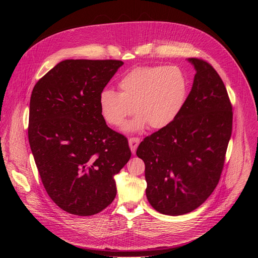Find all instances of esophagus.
<instances>
[{"label":"esophagus","instance_id":"1","mask_svg":"<svg viewBox=\"0 0 258 258\" xmlns=\"http://www.w3.org/2000/svg\"><path fill=\"white\" fill-rule=\"evenodd\" d=\"M139 144H140L139 138H130L129 139V146H130V150H131L132 154H136V151H137Z\"/></svg>","mask_w":258,"mask_h":258}]
</instances>
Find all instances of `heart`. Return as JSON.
<instances>
[{
    "label": "heart",
    "mask_w": 258,
    "mask_h": 258,
    "mask_svg": "<svg viewBox=\"0 0 258 258\" xmlns=\"http://www.w3.org/2000/svg\"><path fill=\"white\" fill-rule=\"evenodd\" d=\"M119 93L105 89L99 97L102 118L112 127H120L134 113L136 118L126 130L140 131L147 124L161 129L182 111L188 95V81L177 67H142L131 70L118 82Z\"/></svg>",
    "instance_id": "1"
}]
</instances>
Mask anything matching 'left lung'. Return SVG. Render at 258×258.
I'll return each mask as SVG.
<instances>
[{"label":"left lung","instance_id":"left-lung-1","mask_svg":"<svg viewBox=\"0 0 258 258\" xmlns=\"http://www.w3.org/2000/svg\"><path fill=\"white\" fill-rule=\"evenodd\" d=\"M188 61L196 75L182 111L137 150L145 163L147 200L166 215L189 213L213 192L232 130V106L220 75L205 60Z\"/></svg>","mask_w":258,"mask_h":258}]
</instances>
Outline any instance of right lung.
Here are the masks:
<instances>
[{"instance_id": "right-lung-1", "label": "right lung", "mask_w": 258, "mask_h": 258, "mask_svg": "<svg viewBox=\"0 0 258 258\" xmlns=\"http://www.w3.org/2000/svg\"><path fill=\"white\" fill-rule=\"evenodd\" d=\"M123 62L61 61L32 90L29 143L50 199L66 212L90 216L116 197L114 175L131 157L127 138L107 127L99 97Z\"/></svg>"}]
</instances>
